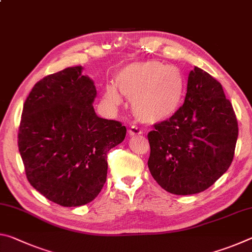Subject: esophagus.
Wrapping results in <instances>:
<instances>
[{
	"instance_id": "esophagus-1",
	"label": "esophagus",
	"mask_w": 252,
	"mask_h": 252,
	"mask_svg": "<svg viewBox=\"0 0 252 252\" xmlns=\"http://www.w3.org/2000/svg\"><path fill=\"white\" fill-rule=\"evenodd\" d=\"M142 134V131L139 129L138 126H131L130 129H129V135L130 136H134V135H140Z\"/></svg>"
}]
</instances>
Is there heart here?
<instances>
[{
  "instance_id": "1",
  "label": "heart",
  "mask_w": 252,
  "mask_h": 252,
  "mask_svg": "<svg viewBox=\"0 0 252 252\" xmlns=\"http://www.w3.org/2000/svg\"><path fill=\"white\" fill-rule=\"evenodd\" d=\"M116 83L119 91L131 100L134 117L146 125L169 121L179 112L187 92V82L176 66L158 61L135 62L119 71ZM109 104L121 103V95L113 84L105 87Z\"/></svg>"
}]
</instances>
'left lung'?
<instances>
[{
  "instance_id": "1",
  "label": "left lung",
  "mask_w": 252,
  "mask_h": 252,
  "mask_svg": "<svg viewBox=\"0 0 252 252\" xmlns=\"http://www.w3.org/2000/svg\"><path fill=\"white\" fill-rule=\"evenodd\" d=\"M148 167L161 188L188 195L211 187L231 164L238 122L222 85L194 66L185 103L169 121L148 133Z\"/></svg>"
}]
</instances>
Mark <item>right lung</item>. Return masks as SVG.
I'll list each match as a JSON object with an SVG mask.
<instances>
[{
  "label": "right lung",
  "instance_id": "add662e5",
  "mask_svg": "<svg viewBox=\"0 0 252 252\" xmlns=\"http://www.w3.org/2000/svg\"><path fill=\"white\" fill-rule=\"evenodd\" d=\"M72 66L34 85L23 105L19 151L31 186L62 207H79L103 188L111 149L126 138L119 121L96 116V89Z\"/></svg>",
  "mask_w": 252,
  "mask_h": 252
}]
</instances>
